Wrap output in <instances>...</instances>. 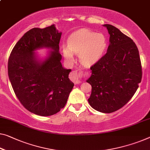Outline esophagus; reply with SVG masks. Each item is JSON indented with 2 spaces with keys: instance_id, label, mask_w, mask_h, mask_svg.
<instances>
[{
  "instance_id": "obj_1",
  "label": "esophagus",
  "mask_w": 150,
  "mask_h": 150,
  "mask_svg": "<svg viewBox=\"0 0 150 150\" xmlns=\"http://www.w3.org/2000/svg\"><path fill=\"white\" fill-rule=\"evenodd\" d=\"M83 75H85L83 74V73L81 72V71L79 72V71H77V70H74L71 73L70 78L71 81H73L76 84H78L80 83V77Z\"/></svg>"
}]
</instances>
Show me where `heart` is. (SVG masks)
Wrapping results in <instances>:
<instances>
[{"instance_id":"1","label":"heart","mask_w":150,"mask_h":150,"mask_svg":"<svg viewBox=\"0 0 150 150\" xmlns=\"http://www.w3.org/2000/svg\"><path fill=\"white\" fill-rule=\"evenodd\" d=\"M68 46L62 47V53L68 61H73V54H78L85 66H91L101 59L106 50L108 42L102 33L88 29L73 33L67 40Z\"/></svg>"}]
</instances>
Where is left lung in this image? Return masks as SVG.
<instances>
[{"mask_svg":"<svg viewBox=\"0 0 150 150\" xmlns=\"http://www.w3.org/2000/svg\"><path fill=\"white\" fill-rule=\"evenodd\" d=\"M110 34L107 52L90 67L87 82L91 86L89 104L111 113L124 106L139 88L142 69L139 50L133 40L115 26L105 24Z\"/></svg>","mask_w":150,"mask_h":150,"instance_id":"left-lung-1","label":"left lung"}]
</instances>
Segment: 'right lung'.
Wrapping results in <instances>:
<instances>
[{"label":"right lung","instance_id":"obj_1","mask_svg":"<svg viewBox=\"0 0 150 150\" xmlns=\"http://www.w3.org/2000/svg\"><path fill=\"white\" fill-rule=\"evenodd\" d=\"M61 32L54 25L29 30L15 44L8 61V75L18 100L35 115H53L63 108L74 86L69 74L71 69L62 67L59 51ZM51 48L49 57L37 61L33 51Z\"/></svg>","mask_w":150,"mask_h":150}]
</instances>
